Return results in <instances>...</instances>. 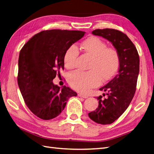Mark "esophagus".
<instances>
[{
    "instance_id": "34e87169",
    "label": "esophagus",
    "mask_w": 154,
    "mask_h": 154,
    "mask_svg": "<svg viewBox=\"0 0 154 154\" xmlns=\"http://www.w3.org/2000/svg\"><path fill=\"white\" fill-rule=\"evenodd\" d=\"M78 96H79V97H83V98H87L88 97V96H85V95H83V94H78Z\"/></svg>"
}]
</instances>
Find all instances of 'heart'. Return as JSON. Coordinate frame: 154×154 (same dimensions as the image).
I'll return each mask as SVG.
<instances>
[{
  "label": "heart",
  "mask_w": 154,
  "mask_h": 154,
  "mask_svg": "<svg viewBox=\"0 0 154 154\" xmlns=\"http://www.w3.org/2000/svg\"><path fill=\"white\" fill-rule=\"evenodd\" d=\"M80 47L92 57L88 66L89 71L71 73L68 82L74 89L86 93L99 85L101 80L108 81L115 75L119 67L120 57L117 50L107 48L105 42L97 36H91L83 40ZM78 54L79 51L76 45H72L68 48L63 57L67 69H72L75 67Z\"/></svg>",
  "instance_id": "obj_1"
}]
</instances>
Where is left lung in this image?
Segmentation results:
<instances>
[{"mask_svg":"<svg viewBox=\"0 0 154 154\" xmlns=\"http://www.w3.org/2000/svg\"><path fill=\"white\" fill-rule=\"evenodd\" d=\"M92 33L110 42L120 57L118 74L100 88L106 92V97H97L98 107L88 114L97 123L111 124L123 114L133 99L139 72V57L136 48L123 32L107 28L96 29Z\"/></svg>","mask_w":154,"mask_h":154,"instance_id":"8db88e82","label":"left lung"}]
</instances>
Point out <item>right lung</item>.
<instances>
[{"instance_id":"right-lung-1","label":"right lung","mask_w":154,"mask_h":154,"mask_svg":"<svg viewBox=\"0 0 154 154\" xmlns=\"http://www.w3.org/2000/svg\"><path fill=\"white\" fill-rule=\"evenodd\" d=\"M85 32L52 29L35 35L23 46L18 58V85L25 103L37 117L49 120L63 110L69 97L76 96L69 87L60 88L53 80L64 69L66 50Z\"/></svg>"}]
</instances>
